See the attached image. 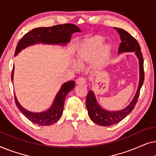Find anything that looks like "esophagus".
<instances>
[{
    "instance_id": "1",
    "label": "esophagus",
    "mask_w": 156,
    "mask_h": 156,
    "mask_svg": "<svg viewBox=\"0 0 156 156\" xmlns=\"http://www.w3.org/2000/svg\"><path fill=\"white\" fill-rule=\"evenodd\" d=\"M85 83H86V80L84 77H80L76 80V84L77 85L85 84Z\"/></svg>"
}]
</instances>
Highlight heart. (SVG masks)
<instances>
[{
    "label": "heart",
    "instance_id": "b5f03b06",
    "mask_svg": "<svg viewBox=\"0 0 156 156\" xmlns=\"http://www.w3.org/2000/svg\"><path fill=\"white\" fill-rule=\"evenodd\" d=\"M104 38L100 35L85 39L76 50L74 57L76 65L83 67L93 63L95 69H102L107 62L111 50L110 44H104ZM72 67L74 69H77L75 64H72Z\"/></svg>",
    "mask_w": 156,
    "mask_h": 156
}]
</instances>
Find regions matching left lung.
<instances>
[{"mask_svg": "<svg viewBox=\"0 0 156 156\" xmlns=\"http://www.w3.org/2000/svg\"><path fill=\"white\" fill-rule=\"evenodd\" d=\"M118 32L121 37V42L119 48V54L123 52H133L138 59L139 62V82L137 91L133 99H132L129 105L123 109L119 111H108L104 109L98 104L92 90L89 91L86 99V106L88 114L91 121L97 124L103 126H108L120 122L131 113L135 107L139 97L140 90L144 82V58L142 52H140V47L135 38L124 30L118 27H114Z\"/></svg>", "mask_w": 156, "mask_h": 156, "instance_id": "obj_1", "label": "left lung"}]
</instances>
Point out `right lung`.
Instances as JSON below:
<instances>
[{"mask_svg":"<svg viewBox=\"0 0 156 156\" xmlns=\"http://www.w3.org/2000/svg\"><path fill=\"white\" fill-rule=\"evenodd\" d=\"M76 32H82L80 27L74 24L57 25L48 27H37L25 34L18 42L16 48L15 56H16L22 50L28 46L35 44H59L66 45L71 40L72 34ZM14 67L12 69L11 80L13 81ZM74 81H69L62 85L57 92L52 106L48 110L42 112H32L25 109L19 103L15 94L16 104L21 112L32 122L39 126H50L56 123L62 114L64 104L66 96L72 89H74Z\"/></svg>","mask_w":156,"mask_h":156,"instance_id":"1","label":"right lung"}]
</instances>
